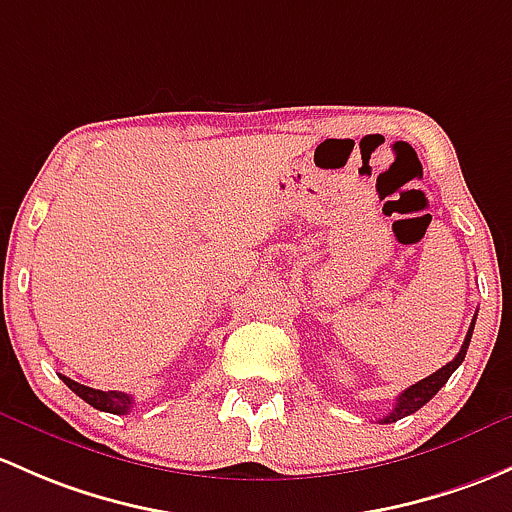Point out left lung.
Listing matches in <instances>:
<instances>
[{
	"mask_svg": "<svg viewBox=\"0 0 512 512\" xmlns=\"http://www.w3.org/2000/svg\"><path fill=\"white\" fill-rule=\"evenodd\" d=\"M473 324H476V319L471 321L469 333H466V338H464V346H461V351L456 353V358L449 360V363H446L444 368H439L437 373H432V375H427V378H424V380H419L417 385L407 387V390L402 392L400 397H397V402H395V407H392V412L387 414V417L380 419V422L390 424V422H397V419L407 417V414H414V412L419 410V407H424L429 400H432L434 395H437L441 387L446 385V380L451 378V373H454V370L459 368L461 363H464L466 348H469L471 336H473Z\"/></svg>",
	"mask_w": 512,
	"mask_h": 512,
	"instance_id": "1",
	"label": "left lung"
}]
</instances>
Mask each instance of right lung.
<instances>
[{
    "label": "right lung",
    "instance_id": "1",
    "mask_svg": "<svg viewBox=\"0 0 512 512\" xmlns=\"http://www.w3.org/2000/svg\"><path fill=\"white\" fill-rule=\"evenodd\" d=\"M61 380L66 383L75 395L80 397V400H85L88 405H93L95 410L100 412H110V414H127L132 410L134 405V397L127 395V392H117V390H95V387H88V385H80L75 383V380L66 378V375H61Z\"/></svg>",
    "mask_w": 512,
    "mask_h": 512
}]
</instances>
